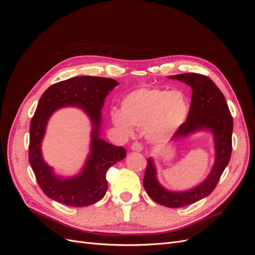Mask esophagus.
<instances>
[{
    "mask_svg": "<svg viewBox=\"0 0 255 255\" xmlns=\"http://www.w3.org/2000/svg\"><path fill=\"white\" fill-rule=\"evenodd\" d=\"M130 150L136 151V152H140V151H142V145L139 142H134L132 145H130Z\"/></svg>",
    "mask_w": 255,
    "mask_h": 255,
    "instance_id": "34e87169",
    "label": "esophagus"
}]
</instances>
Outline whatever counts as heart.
I'll return each mask as SVG.
<instances>
[{
  "label": "heart",
  "mask_w": 255,
  "mask_h": 255,
  "mask_svg": "<svg viewBox=\"0 0 255 255\" xmlns=\"http://www.w3.org/2000/svg\"><path fill=\"white\" fill-rule=\"evenodd\" d=\"M189 112V100L183 91L141 87L122 99L120 112H112L111 119L126 135H133L134 127L143 128L150 141L164 142L184 126Z\"/></svg>",
  "instance_id": "heart-1"
}]
</instances>
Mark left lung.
Masks as SVG:
<instances>
[{
    "label": "left lung",
    "mask_w": 255,
    "mask_h": 255,
    "mask_svg": "<svg viewBox=\"0 0 255 255\" xmlns=\"http://www.w3.org/2000/svg\"><path fill=\"white\" fill-rule=\"evenodd\" d=\"M168 78L187 84L192 89L188 118L169 143L177 142L196 133L205 132L213 135L215 150L214 164L205 179L196 186L181 191L164 187L157 179V169L153 157L148 158L143 177V187L146 194L161 205L181 207L199 201L215 189L232 153L233 118L225 96L207 76L184 73Z\"/></svg>",
    "instance_id": "8db88e82"
}]
</instances>
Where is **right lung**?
Segmentation results:
<instances>
[{"mask_svg":"<svg viewBox=\"0 0 255 255\" xmlns=\"http://www.w3.org/2000/svg\"><path fill=\"white\" fill-rule=\"evenodd\" d=\"M119 83L99 76H75L52 85L43 92L29 128V164L42 191L50 199L73 207L91 205L107 190L109 168L126 158L123 146L101 137L102 109L107 95ZM65 107H76L91 120L90 153L81 170L74 176L57 175L44 160L41 145L51 115Z\"/></svg>","mask_w":255,"mask_h":255,"instance_id":"1","label":"right lung"}]
</instances>
